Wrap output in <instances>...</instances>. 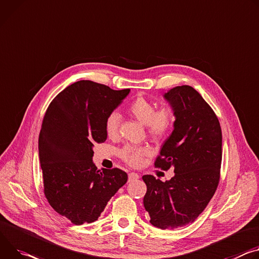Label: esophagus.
I'll return each instance as SVG.
<instances>
[{
    "instance_id": "esophagus-1",
    "label": "esophagus",
    "mask_w": 259,
    "mask_h": 259,
    "mask_svg": "<svg viewBox=\"0 0 259 259\" xmlns=\"http://www.w3.org/2000/svg\"><path fill=\"white\" fill-rule=\"evenodd\" d=\"M128 178H129V181H134V180H137L139 178V175L136 174V172H130L128 175Z\"/></svg>"
}]
</instances>
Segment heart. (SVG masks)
Listing matches in <instances>:
<instances>
[{
	"label": "heart",
	"instance_id": "obj_1",
	"mask_svg": "<svg viewBox=\"0 0 259 259\" xmlns=\"http://www.w3.org/2000/svg\"><path fill=\"white\" fill-rule=\"evenodd\" d=\"M127 112L133 119L146 125L148 134L154 139L166 137L176 123V112L170 106L156 108L155 104L146 97L138 96L127 107ZM120 115L111 112L105 120V131L110 138L119 134ZM151 155V149L147 146H125L119 151L120 158L128 165L136 167L143 163L144 158Z\"/></svg>",
	"mask_w": 259,
	"mask_h": 259
}]
</instances>
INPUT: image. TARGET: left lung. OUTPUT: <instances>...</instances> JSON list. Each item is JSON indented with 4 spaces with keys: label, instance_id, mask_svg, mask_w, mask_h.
<instances>
[{
    "label": "left lung",
    "instance_id": "obj_1",
    "mask_svg": "<svg viewBox=\"0 0 259 259\" xmlns=\"http://www.w3.org/2000/svg\"><path fill=\"white\" fill-rule=\"evenodd\" d=\"M165 98L177 120L154 165L162 170L172 168L175 177L162 182L144 176V205L154 226L176 229L194 222L217 190L222 132L216 113L192 87H176Z\"/></svg>",
    "mask_w": 259,
    "mask_h": 259
}]
</instances>
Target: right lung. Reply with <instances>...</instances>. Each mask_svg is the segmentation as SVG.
Here are the masks:
<instances>
[{"mask_svg":"<svg viewBox=\"0 0 259 259\" xmlns=\"http://www.w3.org/2000/svg\"><path fill=\"white\" fill-rule=\"evenodd\" d=\"M129 92L79 80L46 109L39 135L43 192L57 213L75 225L96 221L128 180L120 168L97 169L92 158L93 147L107 138V115Z\"/></svg>","mask_w":259,"mask_h":259,"instance_id":"right-lung-1","label":"right lung"}]
</instances>
